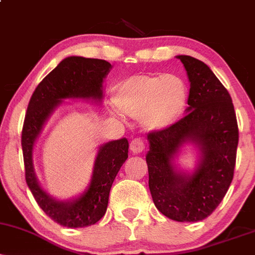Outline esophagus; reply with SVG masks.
I'll return each mask as SVG.
<instances>
[{"mask_svg":"<svg viewBox=\"0 0 255 255\" xmlns=\"http://www.w3.org/2000/svg\"><path fill=\"white\" fill-rule=\"evenodd\" d=\"M145 150V144H144V140L140 139V137H135L130 141V151L133 153H141L142 151Z\"/></svg>","mask_w":255,"mask_h":255,"instance_id":"esophagus-1","label":"esophagus"}]
</instances>
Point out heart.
I'll list each match as a JSON object with an SVG mask.
<instances>
[{"label": "heart", "mask_w": 255, "mask_h": 255, "mask_svg": "<svg viewBox=\"0 0 255 255\" xmlns=\"http://www.w3.org/2000/svg\"><path fill=\"white\" fill-rule=\"evenodd\" d=\"M188 89L183 79L174 74H137L120 81L113 90V102L120 113L139 118L147 131L170 127L183 114Z\"/></svg>", "instance_id": "obj_1"}]
</instances>
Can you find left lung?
<instances>
[{
  "label": "left lung",
  "mask_w": 255,
  "mask_h": 255,
  "mask_svg": "<svg viewBox=\"0 0 255 255\" xmlns=\"http://www.w3.org/2000/svg\"><path fill=\"white\" fill-rule=\"evenodd\" d=\"M191 83L186 116L164 130L151 131L146 154L148 187L158 211L177 222L209 217L223 200L234 177L239 128L231 97L207 64L176 56ZM186 144L198 150L192 172L176 159Z\"/></svg>",
  "instance_id": "8db88e82"
}]
</instances>
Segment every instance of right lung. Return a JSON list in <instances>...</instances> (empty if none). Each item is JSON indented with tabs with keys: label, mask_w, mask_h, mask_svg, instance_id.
Instances as JSON below:
<instances>
[{
	"label": "right lung",
	"mask_w": 255,
	"mask_h": 255,
	"mask_svg": "<svg viewBox=\"0 0 255 255\" xmlns=\"http://www.w3.org/2000/svg\"><path fill=\"white\" fill-rule=\"evenodd\" d=\"M110 69L111 64L104 60L66 57L40 81L27 107L21 135L26 183L46 216L67 228L89 227L105 215L111 186L128 158V140L122 137L99 146L89 186L78 197L67 200L51 197L40 187L33 166L34 144L63 99L101 103L104 79Z\"/></svg>",
	"instance_id": "right-lung-1"
}]
</instances>
